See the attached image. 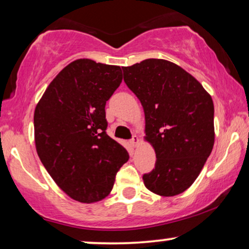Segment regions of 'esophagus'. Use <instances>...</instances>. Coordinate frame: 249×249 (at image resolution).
<instances>
[{
	"label": "esophagus",
	"instance_id": "obj_1",
	"mask_svg": "<svg viewBox=\"0 0 249 249\" xmlns=\"http://www.w3.org/2000/svg\"><path fill=\"white\" fill-rule=\"evenodd\" d=\"M131 145L134 146V147H137V145L139 144V138L137 137V136H134V137H132V139H131Z\"/></svg>",
	"mask_w": 249,
	"mask_h": 249
}]
</instances>
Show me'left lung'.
<instances>
[{
  "label": "left lung",
  "mask_w": 249,
  "mask_h": 249,
  "mask_svg": "<svg viewBox=\"0 0 249 249\" xmlns=\"http://www.w3.org/2000/svg\"><path fill=\"white\" fill-rule=\"evenodd\" d=\"M122 70L144 108V139L156 154L155 169L142 176L144 185L156 195H179L197 179L213 149L212 97L170 61L147 59Z\"/></svg>",
  "instance_id": "left-lung-1"
}]
</instances>
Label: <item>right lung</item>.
Returning a JSON list of instances; mask_svg holds the SVG:
<instances>
[{
  "mask_svg": "<svg viewBox=\"0 0 249 249\" xmlns=\"http://www.w3.org/2000/svg\"><path fill=\"white\" fill-rule=\"evenodd\" d=\"M121 81L120 67L78 59L57 73L36 105L37 154L56 185L80 203L105 198L129 160L107 134L105 104Z\"/></svg>",
  "mask_w": 249,
  "mask_h": 249,
  "instance_id": "add662e5",
  "label": "right lung"
}]
</instances>
